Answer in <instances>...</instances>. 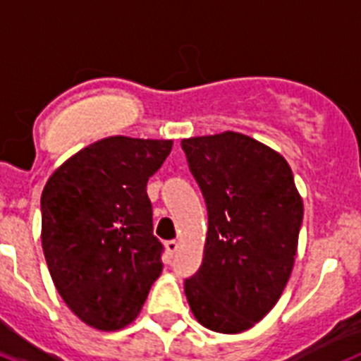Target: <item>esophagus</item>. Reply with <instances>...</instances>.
Returning <instances> with one entry per match:
<instances>
[{
  "label": "esophagus",
  "instance_id": "1",
  "mask_svg": "<svg viewBox=\"0 0 361 361\" xmlns=\"http://www.w3.org/2000/svg\"><path fill=\"white\" fill-rule=\"evenodd\" d=\"M178 249V241L177 240H169L166 241V251L169 252V255H175V251Z\"/></svg>",
  "mask_w": 361,
  "mask_h": 361
}]
</instances>
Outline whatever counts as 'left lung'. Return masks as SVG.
Here are the masks:
<instances>
[{
	"mask_svg": "<svg viewBox=\"0 0 361 361\" xmlns=\"http://www.w3.org/2000/svg\"><path fill=\"white\" fill-rule=\"evenodd\" d=\"M183 149L208 208L202 264L184 293L204 329L240 334L269 314L290 281L302 197L284 157L247 134L193 136Z\"/></svg>",
	"mask_w": 361,
	"mask_h": 361,
	"instance_id": "1",
	"label": "left lung"
}]
</instances>
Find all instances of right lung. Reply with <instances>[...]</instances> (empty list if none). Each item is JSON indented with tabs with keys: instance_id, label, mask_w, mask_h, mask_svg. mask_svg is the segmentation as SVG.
I'll return each instance as SVG.
<instances>
[{
	"instance_id": "1",
	"label": "right lung",
	"mask_w": 361,
	"mask_h": 361,
	"mask_svg": "<svg viewBox=\"0 0 361 361\" xmlns=\"http://www.w3.org/2000/svg\"><path fill=\"white\" fill-rule=\"evenodd\" d=\"M173 140L109 136L77 151L42 192V249L56 291L82 323L129 326L162 273L145 186Z\"/></svg>"
}]
</instances>
